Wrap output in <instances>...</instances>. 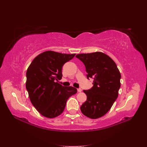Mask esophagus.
I'll list each match as a JSON object with an SVG mask.
<instances>
[{
	"label": "esophagus",
	"mask_w": 147,
	"mask_h": 147,
	"mask_svg": "<svg viewBox=\"0 0 147 147\" xmlns=\"http://www.w3.org/2000/svg\"><path fill=\"white\" fill-rule=\"evenodd\" d=\"M77 91H78V92H81L82 90L81 88H78V89H77Z\"/></svg>",
	"instance_id": "esophagus-1"
}]
</instances>
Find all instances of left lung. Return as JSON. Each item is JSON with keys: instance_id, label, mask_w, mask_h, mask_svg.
Instances as JSON below:
<instances>
[{"instance_id": "left-lung-1", "label": "left lung", "mask_w": 147, "mask_h": 147, "mask_svg": "<svg viewBox=\"0 0 147 147\" xmlns=\"http://www.w3.org/2000/svg\"><path fill=\"white\" fill-rule=\"evenodd\" d=\"M76 57L85 65L88 79H94L90 90H83L87 100L80 107L82 112L91 119L100 118L117 99L121 74L113 59L102 52L78 54Z\"/></svg>"}]
</instances>
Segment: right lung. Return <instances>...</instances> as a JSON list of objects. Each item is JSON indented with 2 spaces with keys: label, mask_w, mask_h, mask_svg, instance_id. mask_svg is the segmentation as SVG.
Segmentation results:
<instances>
[{
  "label": "right lung",
  "mask_w": 147,
  "mask_h": 147,
  "mask_svg": "<svg viewBox=\"0 0 147 147\" xmlns=\"http://www.w3.org/2000/svg\"><path fill=\"white\" fill-rule=\"evenodd\" d=\"M75 55L47 51L35 57L29 66L26 90L31 103L43 117L59 116L63 112L67 99L77 93L76 88L59 83L63 65Z\"/></svg>",
  "instance_id": "1"
}]
</instances>
